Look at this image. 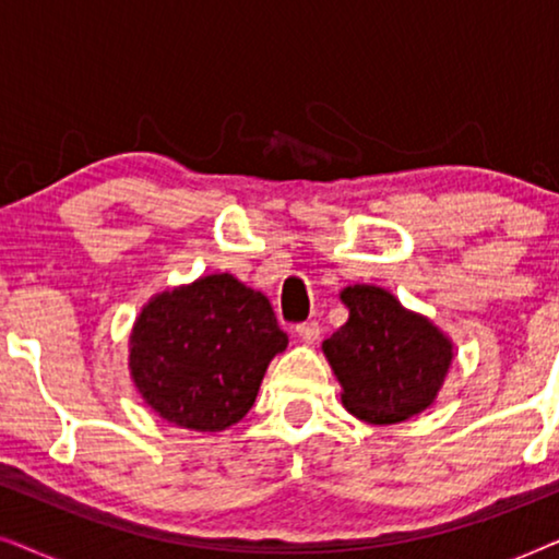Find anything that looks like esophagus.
<instances>
[{
  "label": "esophagus",
  "instance_id": "obj_1",
  "mask_svg": "<svg viewBox=\"0 0 559 559\" xmlns=\"http://www.w3.org/2000/svg\"><path fill=\"white\" fill-rule=\"evenodd\" d=\"M295 333H297V338H300L302 343H308V346H310V343H316L320 338V325L316 323V320H310V323L297 325Z\"/></svg>",
  "mask_w": 559,
  "mask_h": 559
}]
</instances>
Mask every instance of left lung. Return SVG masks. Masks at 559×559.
Returning a JSON list of instances; mask_svg holds the SVG:
<instances>
[{
  "instance_id": "8db88e82",
  "label": "left lung",
  "mask_w": 559,
  "mask_h": 559,
  "mask_svg": "<svg viewBox=\"0 0 559 559\" xmlns=\"http://www.w3.org/2000/svg\"><path fill=\"white\" fill-rule=\"evenodd\" d=\"M348 320L323 341L341 402L366 425H400L438 400L453 341L423 312L377 285L341 289Z\"/></svg>"
}]
</instances>
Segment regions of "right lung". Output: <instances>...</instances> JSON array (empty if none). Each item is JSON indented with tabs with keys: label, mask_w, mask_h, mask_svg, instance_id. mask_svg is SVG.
I'll use <instances>...</instances> for the list:
<instances>
[{
	"label": "right lung",
	"mask_w": 559,
	"mask_h": 559,
	"mask_svg": "<svg viewBox=\"0 0 559 559\" xmlns=\"http://www.w3.org/2000/svg\"><path fill=\"white\" fill-rule=\"evenodd\" d=\"M274 310L234 274L157 293L129 333V373L170 425L221 432L254 404L266 366L287 348Z\"/></svg>",
	"instance_id": "1"
}]
</instances>
